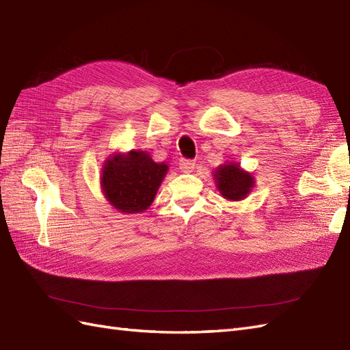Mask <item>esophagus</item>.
<instances>
[{"mask_svg":"<svg viewBox=\"0 0 350 350\" xmlns=\"http://www.w3.org/2000/svg\"><path fill=\"white\" fill-rule=\"evenodd\" d=\"M178 168H180L182 173H192V170L195 168V163L192 159H180Z\"/></svg>","mask_w":350,"mask_h":350,"instance_id":"1","label":"esophagus"}]
</instances>
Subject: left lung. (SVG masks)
<instances>
[{"label":"left lung","instance_id":"obj_1","mask_svg":"<svg viewBox=\"0 0 350 350\" xmlns=\"http://www.w3.org/2000/svg\"><path fill=\"white\" fill-rule=\"evenodd\" d=\"M213 178L216 182L217 191L228 201H241L247 198L256 183L252 173L241 168L238 163H230V161H226L225 164L214 170Z\"/></svg>","mask_w":350,"mask_h":350}]
</instances>
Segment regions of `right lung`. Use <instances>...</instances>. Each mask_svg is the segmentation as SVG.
Here are the masks:
<instances>
[{"mask_svg": "<svg viewBox=\"0 0 350 350\" xmlns=\"http://www.w3.org/2000/svg\"><path fill=\"white\" fill-rule=\"evenodd\" d=\"M167 172L165 163H155L145 150L113 152L102 167V192L120 213H142L154 202Z\"/></svg>", "mask_w": 350, "mask_h": 350, "instance_id": "right-lung-1", "label": "right lung"}]
</instances>
